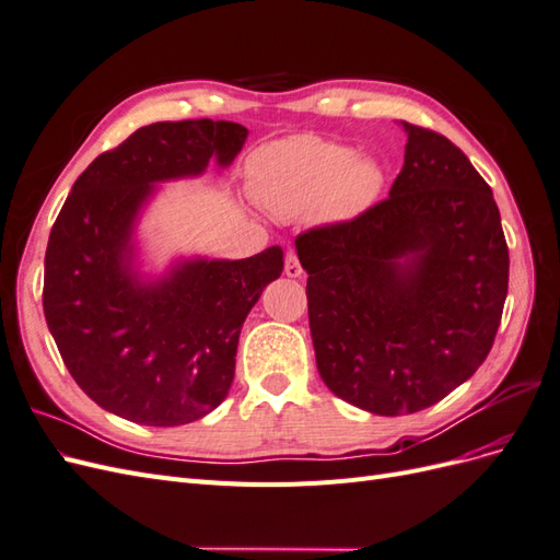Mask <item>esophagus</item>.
<instances>
[{
  "label": "esophagus",
  "mask_w": 560,
  "mask_h": 560,
  "mask_svg": "<svg viewBox=\"0 0 560 560\" xmlns=\"http://www.w3.org/2000/svg\"><path fill=\"white\" fill-rule=\"evenodd\" d=\"M284 273H287V278H299L303 273L296 252H292V249L287 252V257H284Z\"/></svg>",
  "instance_id": "34e87169"
}]
</instances>
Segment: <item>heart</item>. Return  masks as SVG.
Masks as SVG:
<instances>
[{
	"label": "heart",
	"instance_id": "heart-1",
	"mask_svg": "<svg viewBox=\"0 0 560 560\" xmlns=\"http://www.w3.org/2000/svg\"><path fill=\"white\" fill-rule=\"evenodd\" d=\"M383 182L374 159L354 156L350 147L317 135L276 142L254 165V194L282 219L315 210L327 219H352L381 196Z\"/></svg>",
	"mask_w": 560,
	"mask_h": 560
}]
</instances>
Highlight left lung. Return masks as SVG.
<instances>
[{
	"instance_id": "obj_1",
	"label": "left lung",
	"mask_w": 560,
	"mask_h": 560,
	"mask_svg": "<svg viewBox=\"0 0 560 560\" xmlns=\"http://www.w3.org/2000/svg\"><path fill=\"white\" fill-rule=\"evenodd\" d=\"M401 128L389 198L296 238L319 376L376 416L422 411L463 385L493 348L510 282L490 186L444 135Z\"/></svg>"
}]
</instances>
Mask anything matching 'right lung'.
Listing matches in <instances>:
<instances>
[{"instance_id": "obj_1", "label": "right lung", "mask_w": 560, "mask_h": 560, "mask_svg": "<svg viewBox=\"0 0 560 560\" xmlns=\"http://www.w3.org/2000/svg\"><path fill=\"white\" fill-rule=\"evenodd\" d=\"M247 128L163 121L135 130L74 182L50 229L44 315L65 366L105 411L151 428L186 425L229 395L247 313L282 273V249L247 259L138 261L140 217L161 182L226 167Z\"/></svg>"}]
</instances>
